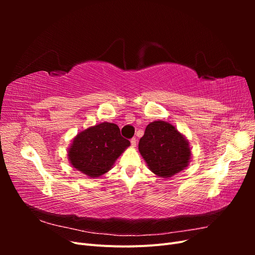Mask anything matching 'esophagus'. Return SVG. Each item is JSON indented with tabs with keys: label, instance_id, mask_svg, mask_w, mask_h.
<instances>
[{
	"label": "esophagus",
	"instance_id": "1",
	"mask_svg": "<svg viewBox=\"0 0 255 255\" xmlns=\"http://www.w3.org/2000/svg\"><path fill=\"white\" fill-rule=\"evenodd\" d=\"M136 143H137V139L134 137V138H132V139H130V145L136 146Z\"/></svg>",
	"mask_w": 255,
	"mask_h": 255
}]
</instances>
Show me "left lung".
<instances>
[{"label": "left lung", "mask_w": 255, "mask_h": 255, "mask_svg": "<svg viewBox=\"0 0 255 255\" xmlns=\"http://www.w3.org/2000/svg\"><path fill=\"white\" fill-rule=\"evenodd\" d=\"M138 149L150 170L160 177H170L183 170L188 165L191 154L187 140L165 121L148 125Z\"/></svg>", "instance_id": "8db88e82"}]
</instances>
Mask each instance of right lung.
<instances>
[{"instance_id":"add662e5","label":"right lung","mask_w":255,"mask_h":255,"mask_svg":"<svg viewBox=\"0 0 255 255\" xmlns=\"http://www.w3.org/2000/svg\"><path fill=\"white\" fill-rule=\"evenodd\" d=\"M129 145L117 125L100 123L83 130L72 142L68 156L72 166L91 177L104 174Z\"/></svg>"}]
</instances>
